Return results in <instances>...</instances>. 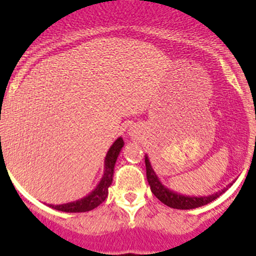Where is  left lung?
Instances as JSON below:
<instances>
[{"label":"left lung","mask_w":256,"mask_h":256,"mask_svg":"<svg viewBox=\"0 0 256 256\" xmlns=\"http://www.w3.org/2000/svg\"><path fill=\"white\" fill-rule=\"evenodd\" d=\"M144 162H146V176H148V182L150 184L151 192L156 198L162 201V204L166 206L173 208V209H180V210H188V209H195V208L204 206V205L209 204L216 198L223 194L227 188L222 190V191L212 194L209 196H184L177 194V192L172 191L168 187H165L162 182H160L159 177L156 176L155 170L151 166V162L148 160V156H144ZM232 184V183H230ZM230 187V186H228Z\"/></svg>","instance_id":"left-lung-1"}]
</instances>
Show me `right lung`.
Returning a JSON list of instances; mask_svg holds the SVG:
<instances>
[{
    "label": "right lung",
    "instance_id": "1",
    "mask_svg": "<svg viewBox=\"0 0 256 256\" xmlns=\"http://www.w3.org/2000/svg\"><path fill=\"white\" fill-rule=\"evenodd\" d=\"M123 146V138L119 137V138L112 144V148H108L105 158V165H104V176L102 178H101L100 182H98V184L96 186V188H94L91 194H88L87 196L79 198V200L76 201H72V202H66V204L61 205L50 204L48 206H51L52 209L60 210V212H84L94 209V208L98 206L101 202H104L105 198H108V187H110V184L112 183L115 162H116L118 156L120 154Z\"/></svg>",
    "mask_w": 256,
    "mask_h": 256
}]
</instances>
